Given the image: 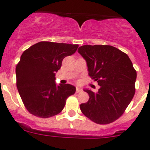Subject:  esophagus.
Wrapping results in <instances>:
<instances>
[{
    "instance_id": "esophagus-1",
    "label": "esophagus",
    "mask_w": 150,
    "mask_h": 150,
    "mask_svg": "<svg viewBox=\"0 0 150 150\" xmlns=\"http://www.w3.org/2000/svg\"><path fill=\"white\" fill-rule=\"evenodd\" d=\"M76 92L77 93H81V92H82V89L79 88V87H76Z\"/></svg>"
}]
</instances>
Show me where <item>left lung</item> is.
Returning a JSON list of instances; mask_svg holds the SVG:
<instances>
[{
	"mask_svg": "<svg viewBox=\"0 0 150 150\" xmlns=\"http://www.w3.org/2000/svg\"><path fill=\"white\" fill-rule=\"evenodd\" d=\"M78 52L86 60L88 74L100 86L84 89L88 101L80 109L93 122L106 125L122 116L135 94L136 71L128 56L109 45H84Z\"/></svg>",
	"mask_w": 150,
	"mask_h": 150,
	"instance_id": "obj_1",
	"label": "left lung"
}]
</instances>
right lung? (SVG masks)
I'll return each mask as SVG.
<instances>
[{"instance_id":"obj_1","label":"right lung","mask_w":150,"mask_h":150,"mask_svg":"<svg viewBox=\"0 0 150 150\" xmlns=\"http://www.w3.org/2000/svg\"><path fill=\"white\" fill-rule=\"evenodd\" d=\"M78 44L41 41L26 50L16 67L17 87L27 110L34 116L49 118L64 108L76 92L69 84L56 85L55 73L66 57L76 52Z\"/></svg>"}]
</instances>
